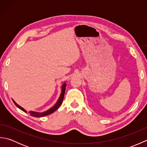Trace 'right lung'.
I'll use <instances>...</instances> for the list:
<instances>
[{"label":"right lung","mask_w":147,"mask_h":147,"mask_svg":"<svg viewBox=\"0 0 147 147\" xmlns=\"http://www.w3.org/2000/svg\"><path fill=\"white\" fill-rule=\"evenodd\" d=\"M65 87H66V84L65 83L63 84V85L62 86V90H61V95L59 96V98L58 99V100L56 102V104L53 106L52 107H51V109H49L48 111H45L43 112H33V111H30L29 113L30 114V115H32V116L33 117H43V116H45V115H48L49 114H51L53 112H54L57 109L60 107L61 105L62 104V102H63V99L64 97V93H65ZM12 101H13L14 104L17 106V107L20 109L21 111H23L24 112H27L26 111L25 109H24L23 107H21L20 105H19L13 99H12Z\"/></svg>","instance_id":"add662e5"}]
</instances>
